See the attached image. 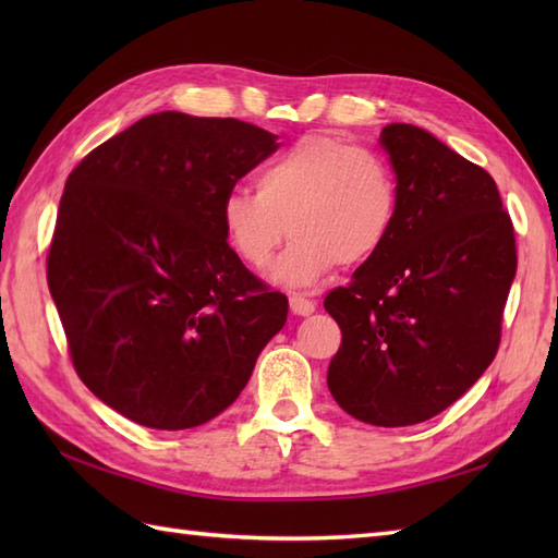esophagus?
Returning a JSON list of instances; mask_svg holds the SVG:
<instances>
[{
	"instance_id": "obj_1",
	"label": "esophagus",
	"mask_w": 558,
	"mask_h": 558,
	"mask_svg": "<svg viewBox=\"0 0 558 558\" xmlns=\"http://www.w3.org/2000/svg\"><path fill=\"white\" fill-rule=\"evenodd\" d=\"M316 310V302L314 300H306L302 294H292L290 298V312L294 316H312Z\"/></svg>"
}]
</instances>
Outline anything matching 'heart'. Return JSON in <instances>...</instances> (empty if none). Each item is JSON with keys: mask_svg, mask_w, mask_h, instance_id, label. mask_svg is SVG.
Here are the masks:
<instances>
[{"mask_svg": "<svg viewBox=\"0 0 558 558\" xmlns=\"http://www.w3.org/2000/svg\"><path fill=\"white\" fill-rule=\"evenodd\" d=\"M398 180L390 165L336 136H306L256 174V194L234 189L220 201V228L244 264L260 268L292 234L268 278L312 290L338 264L362 266L396 228Z\"/></svg>", "mask_w": 558, "mask_h": 558, "instance_id": "obj_1", "label": "heart"}]
</instances>
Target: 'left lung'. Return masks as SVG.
I'll return each mask as SVG.
<instances>
[{
  "label": "left lung",
  "mask_w": 558,
  "mask_h": 558,
  "mask_svg": "<svg viewBox=\"0 0 558 558\" xmlns=\"http://www.w3.org/2000/svg\"><path fill=\"white\" fill-rule=\"evenodd\" d=\"M396 228L348 288L328 292L342 330L328 390L354 420L410 426L487 372L515 278V234L489 172L414 124L384 126Z\"/></svg>",
  "instance_id": "left-lung-1"
}]
</instances>
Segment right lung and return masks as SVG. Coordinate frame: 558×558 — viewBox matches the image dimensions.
I'll return each mask as SVG.
<instances>
[{"label": "right lung", "instance_id": "obj_1", "mask_svg": "<svg viewBox=\"0 0 558 558\" xmlns=\"http://www.w3.org/2000/svg\"><path fill=\"white\" fill-rule=\"evenodd\" d=\"M280 148L240 120L158 112L78 162L47 286L81 381L148 429H192L240 398L288 298L254 278L220 201Z\"/></svg>", "mask_w": 558, "mask_h": 558}]
</instances>
